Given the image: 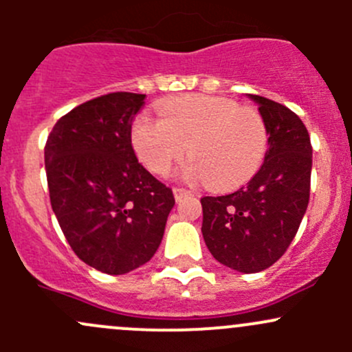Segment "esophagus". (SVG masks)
<instances>
[{"label":"esophagus","instance_id":"34e87169","mask_svg":"<svg viewBox=\"0 0 352 352\" xmlns=\"http://www.w3.org/2000/svg\"><path fill=\"white\" fill-rule=\"evenodd\" d=\"M173 196H175V201H182V199L190 196V190L182 189V187H175V189H173Z\"/></svg>","mask_w":352,"mask_h":352}]
</instances>
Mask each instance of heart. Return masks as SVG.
I'll use <instances>...</instances> for the list:
<instances>
[{
    "label": "heart",
    "instance_id": "heart-1",
    "mask_svg": "<svg viewBox=\"0 0 352 352\" xmlns=\"http://www.w3.org/2000/svg\"><path fill=\"white\" fill-rule=\"evenodd\" d=\"M138 158L156 175H166L184 155V179H206L214 189H235L264 163L269 133L252 107L208 95L173 98L160 107V119L141 113L131 127Z\"/></svg>",
    "mask_w": 352,
    "mask_h": 352
}]
</instances>
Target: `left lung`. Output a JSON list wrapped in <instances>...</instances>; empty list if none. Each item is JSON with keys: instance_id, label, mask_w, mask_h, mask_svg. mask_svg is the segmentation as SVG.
Here are the masks:
<instances>
[{"instance_id": "8db88e82", "label": "left lung", "mask_w": 352, "mask_h": 352, "mask_svg": "<svg viewBox=\"0 0 352 352\" xmlns=\"http://www.w3.org/2000/svg\"><path fill=\"white\" fill-rule=\"evenodd\" d=\"M247 97L264 117L269 150L247 186L201 199V232L216 261L254 274L279 261L300 228L310 199L311 143L296 113L269 98Z\"/></svg>"}]
</instances>
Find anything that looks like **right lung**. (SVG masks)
I'll use <instances>...</instances> for the list:
<instances>
[{"label":"right lung","instance_id":"1","mask_svg":"<svg viewBox=\"0 0 352 352\" xmlns=\"http://www.w3.org/2000/svg\"><path fill=\"white\" fill-rule=\"evenodd\" d=\"M144 97L88 100L56 122L44 150L51 206L74 254L119 276L146 264L162 243L175 199L134 155L131 126Z\"/></svg>","mask_w":352,"mask_h":352}]
</instances>
